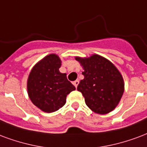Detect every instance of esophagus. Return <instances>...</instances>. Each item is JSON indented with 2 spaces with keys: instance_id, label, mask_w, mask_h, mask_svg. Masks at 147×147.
<instances>
[{
  "instance_id": "esophagus-1",
  "label": "esophagus",
  "mask_w": 147,
  "mask_h": 147,
  "mask_svg": "<svg viewBox=\"0 0 147 147\" xmlns=\"http://www.w3.org/2000/svg\"><path fill=\"white\" fill-rule=\"evenodd\" d=\"M79 83V80H76V81H74L73 82V84H74V86H76V88H77V86H78Z\"/></svg>"
}]
</instances>
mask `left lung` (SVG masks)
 Returning a JSON list of instances; mask_svg holds the SVG:
<instances>
[{
	"label": "left lung",
	"instance_id": "8db88e82",
	"mask_svg": "<svg viewBox=\"0 0 147 147\" xmlns=\"http://www.w3.org/2000/svg\"><path fill=\"white\" fill-rule=\"evenodd\" d=\"M84 71L77 90L93 111L105 115L115 109L124 93V81L119 71L104 57L94 54L87 58L76 57Z\"/></svg>",
	"mask_w": 147,
	"mask_h": 147
}]
</instances>
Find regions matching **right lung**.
Returning <instances> with one entry per match:
<instances>
[{"label":"right lung","mask_w":147,"mask_h":147,"mask_svg":"<svg viewBox=\"0 0 147 147\" xmlns=\"http://www.w3.org/2000/svg\"><path fill=\"white\" fill-rule=\"evenodd\" d=\"M61 59L49 54L32 68L27 82L28 94L32 104L44 112L51 113L62 107L66 96L76 87L61 73Z\"/></svg>","instance_id":"obj_1"}]
</instances>
